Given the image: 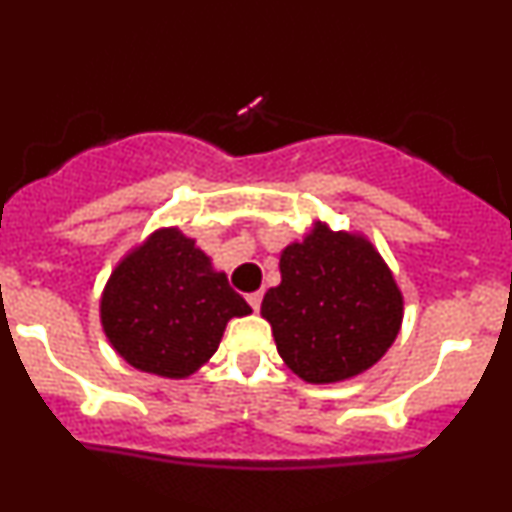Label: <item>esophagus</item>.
<instances>
[{
    "label": "esophagus",
    "instance_id": "34e87169",
    "mask_svg": "<svg viewBox=\"0 0 512 512\" xmlns=\"http://www.w3.org/2000/svg\"><path fill=\"white\" fill-rule=\"evenodd\" d=\"M247 304H250L255 311H260V306H262V292L247 294Z\"/></svg>",
    "mask_w": 512,
    "mask_h": 512
}]
</instances>
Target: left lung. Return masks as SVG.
<instances>
[{"mask_svg": "<svg viewBox=\"0 0 512 512\" xmlns=\"http://www.w3.org/2000/svg\"><path fill=\"white\" fill-rule=\"evenodd\" d=\"M282 282L262 299L284 363L306 383H338L378 363L402 324V294L360 235L316 223L279 257Z\"/></svg>", "mask_w": 512, "mask_h": 512, "instance_id": "left-lung-1", "label": "left lung"}]
</instances>
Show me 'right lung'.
Segmentation results:
<instances>
[{"instance_id":"obj_1","label":"right lung","mask_w":512,"mask_h":512,"mask_svg":"<svg viewBox=\"0 0 512 512\" xmlns=\"http://www.w3.org/2000/svg\"><path fill=\"white\" fill-rule=\"evenodd\" d=\"M250 311L206 252L176 228L157 230L129 252L100 301L112 348L132 368L161 378L196 373L218 351L225 324Z\"/></svg>"}]
</instances>
